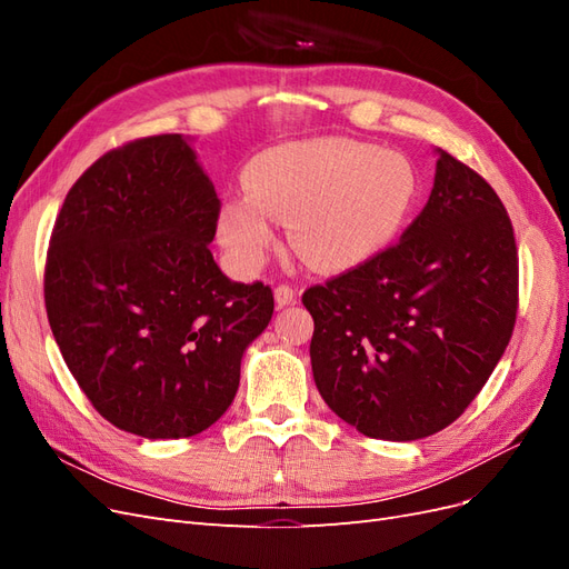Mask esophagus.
Instances as JSON below:
<instances>
[{
  "mask_svg": "<svg viewBox=\"0 0 569 569\" xmlns=\"http://www.w3.org/2000/svg\"><path fill=\"white\" fill-rule=\"evenodd\" d=\"M295 301H297V291L291 289L289 284H278V287H274V303H278L280 308L295 303Z\"/></svg>",
  "mask_w": 569,
  "mask_h": 569,
  "instance_id": "obj_1",
  "label": "esophagus"
}]
</instances>
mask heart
<instances>
[{
	"instance_id": "heart-1",
	"label": "heart",
	"mask_w": 569,
	"mask_h": 569,
	"mask_svg": "<svg viewBox=\"0 0 569 569\" xmlns=\"http://www.w3.org/2000/svg\"><path fill=\"white\" fill-rule=\"evenodd\" d=\"M247 194L222 203L218 237L234 266L266 263L289 220V242L318 270H349L382 253L403 232L422 197L406 153L377 144L327 140L272 147L249 163Z\"/></svg>"
}]
</instances>
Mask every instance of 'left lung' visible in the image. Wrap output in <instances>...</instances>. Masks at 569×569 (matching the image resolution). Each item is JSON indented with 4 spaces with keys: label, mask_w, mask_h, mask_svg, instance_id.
<instances>
[{
    "label": "left lung",
    "mask_w": 569,
    "mask_h": 569,
    "mask_svg": "<svg viewBox=\"0 0 569 569\" xmlns=\"http://www.w3.org/2000/svg\"><path fill=\"white\" fill-rule=\"evenodd\" d=\"M518 278L503 201L439 149L432 194L399 242L303 291L325 403L372 439L416 441L449 427L508 347Z\"/></svg>",
    "instance_id": "obj_1"
}]
</instances>
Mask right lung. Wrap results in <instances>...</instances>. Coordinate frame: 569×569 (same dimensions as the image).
I'll list each match as a JSON object with an SVG mask.
<instances>
[{
    "label": "right lung",
    "mask_w": 569,
    "mask_h": 569,
    "mask_svg": "<svg viewBox=\"0 0 569 569\" xmlns=\"http://www.w3.org/2000/svg\"><path fill=\"white\" fill-rule=\"evenodd\" d=\"M220 199L182 134L107 151L76 180L44 263L49 327L101 418L144 439L211 427L272 289L213 261Z\"/></svg>",
    "instance_id": "obj_1"
}]
</instances>
